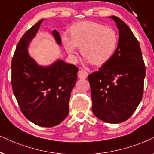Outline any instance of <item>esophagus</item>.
I'll return each instance as SVG.
<instances>
[{"instance_id":"esophagus-1","label":"esophagus","mask_w":154,"mask_h":154,"mask_svg":"<svg viewBox=\"0 0 154 154\" xmlns=\"http://www.w3.org/2000/svg\"><path fill=\"white\" fill-rule=\"evenodd\" d=\"M87 75H88V74H87L86 71L84 70V69H79L78 72V77L80 79L87 78Z\"/></svg>"}]
</instances>
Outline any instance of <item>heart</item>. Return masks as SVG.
Masks as SVG:
<instances>
[{
    "label": "heart",
    "mask_w": 154,
    "mask_h": 154,
    "mask_svg": "<svg viewBox=\"0 0 154 154\" xmlns=\"http://www.w3.org/2000/svg\"><path fill=\"white\" fill-rule=\"evenodd\" d=\"M69 38H62L66 50L75 56L76 48H80L82 55L95 66L107 63L115 52L119 36L114 29L102 23L82 21L72 25L69 29Z\"/></svg>",
    "instance_id": "heart-1"
}]
</instances>
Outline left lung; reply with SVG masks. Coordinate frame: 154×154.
<instances>
[{
  "label": "left lung",
  "mask_w": 154,
  "mask_h": 154,
  "mask_svg": "<svg viewBox=\"0 0 154 154\" xmlns=\"http://www.w3.org/2000/svg\"><path fill=\"white\" fill-rule=\"evenodd\" d=\"M119 30L118 45L107 63L90 74L92 112L103 122H125L137 109L143 93L144 61L139 41L129 27L116 16L109 17Z\"/></svg>",
  "instance_id": "left-lung-1"
}]
</instances>
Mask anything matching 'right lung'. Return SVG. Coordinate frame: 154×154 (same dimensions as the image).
<instances>
[{
	"label": "right lung",
	"instance_id": "add662e5",
	"mask_svg": "<svg viewBox=\"0 0 154 154\" xmlns=\"http://www.w3.org/2000/svg\"><path fill=\"white\" fill-rule=\"evenodd\" d=\"M42 21L29 29L17 43L11 64V84L23 115L36 125L52 127L61 123L69 114V99L78 68L61 60L42 67L29 55V43ZM52 35L60 45L57 31H52Z\"/></svg>",
	"mask_w": 154,
	"mask_h": 154
}]
</instances>
